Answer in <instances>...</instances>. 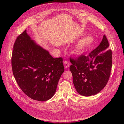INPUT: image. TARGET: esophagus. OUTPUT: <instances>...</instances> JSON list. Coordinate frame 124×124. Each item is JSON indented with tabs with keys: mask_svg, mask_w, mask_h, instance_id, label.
Masks as SVG:
<instances>
[{
	"mask_svg": "<svg viewBox=\"0 0 124 124\" xmlns=\"http://www.w3.org/2000/svg\"><path fill=\"white\" fill-rule=\"evenodd\" d=\"M63 64H64V67H65V68L66 69H67L70 66L69 62L68 61H65Z\"/></svg>",
	"mask_w": 124,
	"mask_h": 124,
	"instance_id": "esophagus-1",
	"label": "esophagus"
}]
</instances>
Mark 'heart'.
I'll use <instances>...</instances> for the list:
<instances>
[{
  "instance_id": "b5f03b06",
  "label": "heart",
  "mask_w": 124,
  "mask_h": 124,
  "mask_svg": "<svg viewBox=\"0 0 124 124\" xmlns=\"http://www.w3.org/2000/svg\"><path fill=\"white\" fill-rule=\"evenodd\" d=\"M93 41H94V37L93 36H86L78 41L77 45V49L78 50H83L92 45Z\"/></svg>"
}]
</instances>
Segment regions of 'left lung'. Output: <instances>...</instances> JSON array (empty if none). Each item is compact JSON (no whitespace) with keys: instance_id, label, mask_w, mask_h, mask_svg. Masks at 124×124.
<instances>
[{"instance_id":"obj_1","label":"left lung","mask_w":124,"mask_h":124,"mask_svg":"<svg viewBox=\"0 0 124 124\" xmlns=\"http://www.w3.org/2000/svg\"><path fill=\"white\" fill-rule=\"evenodd\" d=\"M106 36L95 50L88 55H81L77 59H71L70 70L77 92L84 96L99 93L107 84L112 66V51Z\"/></svg>"}]
</instances>
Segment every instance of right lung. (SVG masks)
<instances>
[{
    "label": "right lung",
    "mask_w": 124,
    "mask_h": 124,
    "mask_svg": "<svg viewBox=\"0 0 124 124\" xmlns=\"http://www.w3.org/2000/svg\"><path fill=\"white\" fill-rule=\"evenodd\" d=\"M11 62L17 83L27 96L44 101L54 96L65 70L62 58H54L31 38L26 30L16 40Z\"/></svg>",
    "instance_id": "1"
}]
</instances>
